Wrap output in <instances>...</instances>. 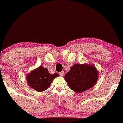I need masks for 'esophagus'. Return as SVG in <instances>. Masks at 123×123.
Here are the masks:
<instances>
[{"instance_id": "esophagus-1", "label": "esophagus", "mask_w": 123, "mask_h": 123, "mask_svg": "<svg viewBox=\"0 0 123 123\" xmlns=\"http://www.w3.org/2000/svg\"><path fill=\"white\" fill-rule=\"evenodd\" d=\"M64 73H65V72H64L63 71L60 73V75L61 76H63V75H64Z\"/></svg>"}]
</instances>
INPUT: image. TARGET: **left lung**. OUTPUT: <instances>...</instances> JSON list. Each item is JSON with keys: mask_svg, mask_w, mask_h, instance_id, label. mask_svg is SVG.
Instances as JSON below:
<instances>
[{"mask_svg": "<svg viewBox=\"0 0 123 123\" xmlns=\"http://www.w3.org/2000/svg\"><path fill=\"white\" fill-rule=\"evenodd\" d=\"M97 69L94 65L89 64H75L65 76L71 89L81 93L94 86L98 76Z\"/></svg>", "mask_w": 123, "mask_h": 123, "instance_id": "left-lung-1", "label": "left lung"}]
</instances>
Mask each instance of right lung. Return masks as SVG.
<instances>
[{"mask_svg":"<svg viewBox=\"0 0 123 123\" xmlns=\"http://www.w3.org/2000/svg\"><path fill=\"white\" fill-rule=\"evenodd\" d=\"M58 76V73L51 74L47 69L41 66L26 75V81L29 87L37 92H42L47 89L54 79Z\"/></svg>","mask_w":123,"mask_h":123,"instance_id":"right-lung-1","label":"right lung"}]
</instances>
